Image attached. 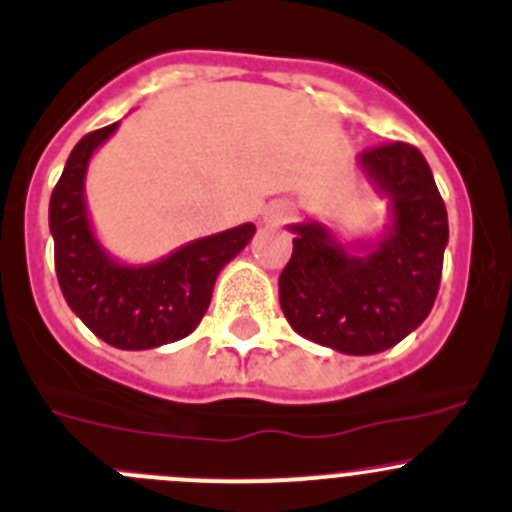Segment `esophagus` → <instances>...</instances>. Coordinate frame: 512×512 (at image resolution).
<instances>
[{"instance_id": "obj_1", "label": "esophagus", "mask_w": 512, "mask_h": 512, "mask_svg": "<svg viewBox=\"0 0 512 512\" xmlns=\"http://www.w3.org/2000/svg\"><path fill=\"white\" fill-rule=\"evenodd\" d=\"M292 215H295V207H292V202L275 200L265 207V212H262V220H265V225H282V222L290 220Z\"/></svg>"}]
</instances>
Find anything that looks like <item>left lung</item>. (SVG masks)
Wrapping results in <instances>:
<instances>
[{"label": "left lung", "mask_w": 512, "mask_h": 512, "mask_svg": "<svg viewBox=\"0 0 512 512\" xmlns=\"http://www.w3.org/2000/svg\"><path fill=\"white\" fill-rule=\"evenodd\" d=\"M388 225L375 240L340 245L325 225L295 222L280 275V307L297 335L345 355H375L423 325L438 297L448 212L418 147L393 142L357 157Z\"/></svg>", "instance_id": "obj_1"}]
</instances>
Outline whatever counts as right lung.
<instances>
[{
    "label": "right lung",
    "mask_w": 512,
    "mask_h": 512,
    "mask_svg": "<svg viewBox=\"0 0 512 512\" xmlns=\"http://www.w3.org/2000/svg\"><path fill=\"white\" fill-rule=\"evenodd\" d=\"M119 122L89 132L69 155L49 200V232L62 295L74 315L107 345L152 350L190 335L210 307L222 267L245 250L255 225L245 222L200 237L147 265H127L99 245L84 200L94 152Z\"/></svg>",
    "instance_id": "add662e5"
}]
</instances>
